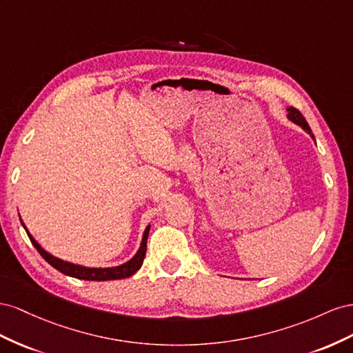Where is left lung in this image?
<instances>
[{"instance_id": "obj_1", "label": "left lung", "mask_w": 353, "mask_h": 353, "mask_svg": "<svg viewBox=\"0 0 353 353\" xmlns=\"http://www.w3.org/2000/svg\"><path fill=\"white\" fill-rule=\"evenodd\" d=\"M288 110V118L293 121V123H296V124H299L300 127H303V130H306V132L309 133V134H312V130H310V127H309V124L306 123V119H305V117L300 114V110L299 109H296V108H288L287 109ZM314 137V136H312ZM315 139V137H314Z\"/></svg>"}]
</instances>
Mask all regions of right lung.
<instances>
[{
    "instance_id": "obj_1",
    "label": "right lung",
    "mask_w": 353,
    "mask_h": 353,
    "mask_svg": "<svg viewBox=\"0 0 353 353\" xmlns=\"http://www.w3.org/2000/svg\"><path fill=\"white\" fill-rule=\"evenodd\" d=\"M22 221V220H20ZM23 225V221H22ZM25 228V225H23ZM149 229L150 226H148L145 229V234H143V238H142V244H140V248L136 253V256L128 260L127 263L121 265V266H117V268H84V266H79V265H74V263H68V261H63L60 260L52 254H48L46 250L41 248V245H39L37 241L31 236V234L28 232L26 228V234L29 236V239H31L32 245L38 250V253L43 256V259L47 261V263L52 265L54 269H57L59 272H62V274L68 275V276H72V278H77V279H87V281H112V279H123V278H128L132 276L133 274H136V272L140 269V266H142L143 263V259H145V254H146V243H148V235H149Z\"/></svg>"
}]
</instances>
